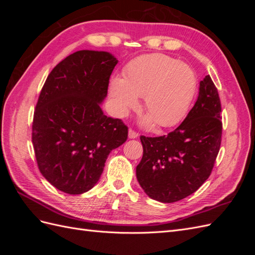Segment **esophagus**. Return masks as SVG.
Returning <instances> with one entry per match:
<instances>
[{"mask_svg": "<svg viewBox=\"0 0 255 255\" xmlns=\"http://www.w3.org/2000/svg\"><path fill=\"white\" fill-rule=\"evenodd\" d=\"M138 136H139V134L136 133L135 130H133V129L128 130V138H129V139H135V138H137Z\"/></svg>", "mask_w": 255, "mask_h": 255, "instance_id": "1", "label": "esophagus"}]
</instances>
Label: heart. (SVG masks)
I'll use <instances>...</instances> for the list:
<instances>
[{
  "label": "heart",
  "mask_w": 255,
  "mask_h": 255,
  "mask_svg": "<svg viewBox=\"0 0 255 255\" xmlns=\"http://www.w3.org/2000/svg\"><path fill=\"white\" fill-rule=\"evenodd\" d=\"M197 79L192 69L164 54H148L127 66L125 78H114L110 95L119 116H127L143 97L149 121L171 128L182 121L194 99Z\"/></svg>",
  "instance_id": "b5f03b06"
}]
</instances>
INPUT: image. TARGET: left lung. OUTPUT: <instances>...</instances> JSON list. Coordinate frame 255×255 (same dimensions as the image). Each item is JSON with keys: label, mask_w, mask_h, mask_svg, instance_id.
Wrapping results in <instances>:
<instances>
[{"label": "left lung", "mask_w": 255, "mask_h": 255, "mask_svg": "<svg viewBox=\"0 0 255 255\" xmlns=\"http://www.w3.org/2000/svg\"><path fill=\"white\" fill-rule=\"evenodd\" d=\"M220 112L217 88L206 75L200 82L197 102L173 132L140 137L143 154L136 176L151 199L180 201L208 179L221 143Z\"/></svg>", "instance_id": "left-lung-1"}]
</instances>
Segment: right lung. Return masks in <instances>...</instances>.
<instances>
[{"label":"right lung","instance_id":"1","mask_svg":"<svg viewBox=\"0 0 255 255\" xmlns=\"http://www.w3.org/2000/svg\"><path fill=\"white\" fill-rule=\"evenodd\" d=\"M118 59L105 51L81 50L53 69L36 105L32 140L38 168L69 195L90 190L128 128L104 115L111 74Z\"/></svg>","mask_w":255,"mask_h":255}]
</instances>
